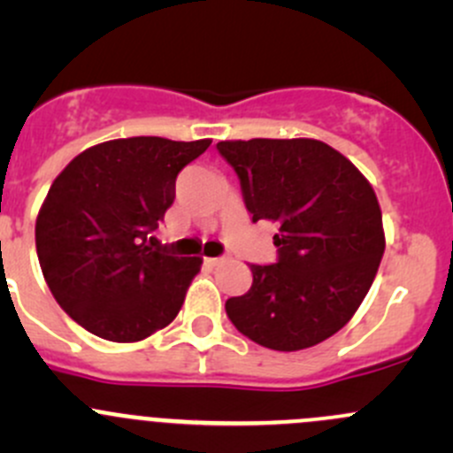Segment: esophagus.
<instances>
[{"label": "esophagus", "mask_w": 453, "mask_h": 453, "mask_svg": "<svg viewBox=\"0 0 453 453\" xmlns=\"http://www.w3.org/2000/svg\"><path fill=\"white\" fill-rule=\"evenodd\" d=\"M203 263L208 265V267H219V265L226 263V258H203Z\"/></svg>", "instance_id": "34e87169"}]
</instances>
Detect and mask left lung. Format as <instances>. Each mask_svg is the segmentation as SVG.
<instances>
[{"mask_svg":"<svg viewBox=\"0 0 453 453\" xmlns=\"http://www.w3.org/2000/svg\"><path fill=\"white\" fill-rule=\"evenodd\" d=\"M252 221L278 226L276 265H252L248 294L226 303L239 333L272 350H303L346 326L377 276L381 208L349 157L313 138L223 140Z\"/></svg>","mask_w":453,"mask_h":453,"instance_id":"1","label":"left lung"}]
</instances>
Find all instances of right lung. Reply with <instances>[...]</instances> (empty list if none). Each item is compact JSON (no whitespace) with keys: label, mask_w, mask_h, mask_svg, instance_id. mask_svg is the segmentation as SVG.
<instances>
[{"label":"right lung","mask_w":453,"mask_h":453,"mask_svg":"<svg viewBox=\"0 0 453 453\" xmlns=\"http://www.w3.org/2000/svg\"><path fill=\"white\" fill-rule=\"evenodd\" d=\"M210 142H100L52 181L36 214V256L57 303L89 333L129 344L177 318L201 258L164 254L150 232L175 199L177 173Z\"/></svg>","instance_id":"1"}]
</instances>
